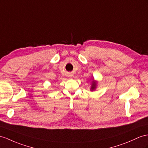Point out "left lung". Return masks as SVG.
Here are the masks:
<instances>
[{
	"label": "left lung",
	"mask_w": 148,
	"mask_h": 148,
	"mask_svg": "<svg viewBox=\"0 0 148 148\" xmlns=\"http://www.w3.org/2000/svg\"><path fill=\"white\" fill-rule=\"evenodd\" d=\"M97 82L93 80L92 81V86H91V88H90V90L91 91H93L95 90L97 88Z\"/></svg>",
	"instance_id": "left-lung-1"
}]
</instances>
